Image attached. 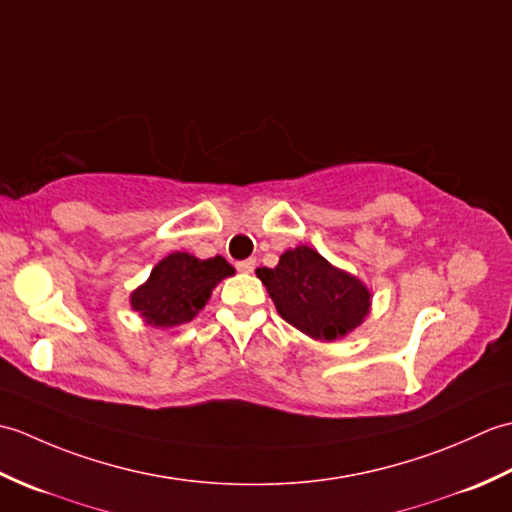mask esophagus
<instances>
[{"instance_id":"esophagus-1","label":"esophagus","mask_w":512,"mask_h":512,"mask_svg":"<svg viewBox=\"0 0 512 512\" xmlns=\"http://www.w3.org/2000/svg\"><path fill=\"white\" fill-rule=\"evenodd\" d=\"M255 266H257L255 259H244V262H237L239 273H253Z\"/></svg>"}]
</instances>
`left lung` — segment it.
<instances>
[{"label": "left lung", "mask_w": 512, "mask_h": 512, "mask_svg": "<svg viewBox=\"0 0 512 512\" xmlns=\"http://www.w3.org/2000/svg\"><path fill=\"white\" fill-rule=\"evenodd\" d=\"M281 319L317 341H336L363 323L372 295L361 279L334 268L310 246L279 257L275 268H257Z\"/></svg>", "instance_id": "left-lung-1"}]
</instances>
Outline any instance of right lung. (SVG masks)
Masks as SVG:
<instances>
[{
  "label": "right lung",
  "mask_w": 512,
  "mask_h": 512,
  "mask_svg": "<svg viewBox=\"0 0 512 512\" xmlns=\"http://www.w3.org/2000/svg\"><path fill=\"white\" fill-rule=\"evenodd\" d=\"M235 268L224 257L198 259L189 253H171L151 270L143 286L132 292V308L154 328L189 323L209 301L213 288Z\"/></svg>",
  "instance_id": "add662e5"
}]
</instances>
